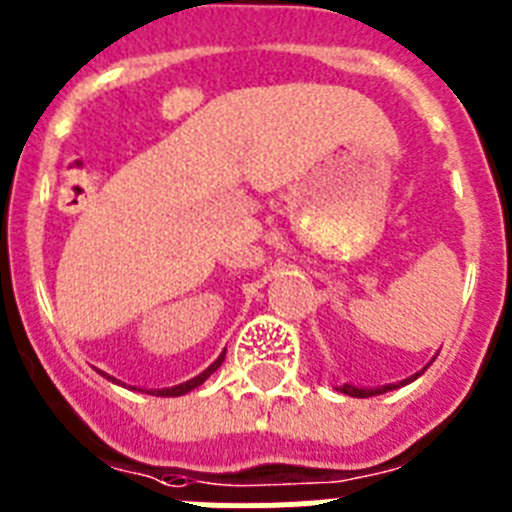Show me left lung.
Here are the masks:
<instances>
[{
    "label": "left lung",
    "instance_id": "left-lung-1",
    "mask_svg": "<svg viewBox=\"0 0 512 512\" xmlns=\"http://www.w3.org/2000/svg\"><path fill=\"white\" fill-rule=\"evenodd\" d=\"M415 377H418V374H415ZM415 377L405 379V382H400V384H408V382H413ZM400 384H387V387H377V390H359V387H354V384H343V387H341V392H343V395H348V397H374V395H382V392H390V390H395V387H400Z\"/></svg>",
    "mask_w": 512,
    "mask_h": 512
}]
</instances>
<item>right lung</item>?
<instances>
[{
    "mask_svg": "<svg viewBox=\"0 0 512 512\" xmlns=\"http://www.w3.org/2000/svg\"><path fill=\"white\" fill-rule=\"evenodd\" d=\"M223 359H225V354H220L217 356V361L215 364H210L205 369V372L200 374V377H194V379H189V382H184V384H176V387H169V390H153V392H148V395H156V397H179V395H187V392H192L194 387H200L202 382H205L207 377H210L212 372H215L217 366L223 364ZM107 379H112V377H107ZM112 382H115V379H112Z\"/></svg>",
    "mask_w": 512,
    "mask_h": 512,
    "instance_id": "obj_1",
    "label": "right lung"
}]
</instances>
